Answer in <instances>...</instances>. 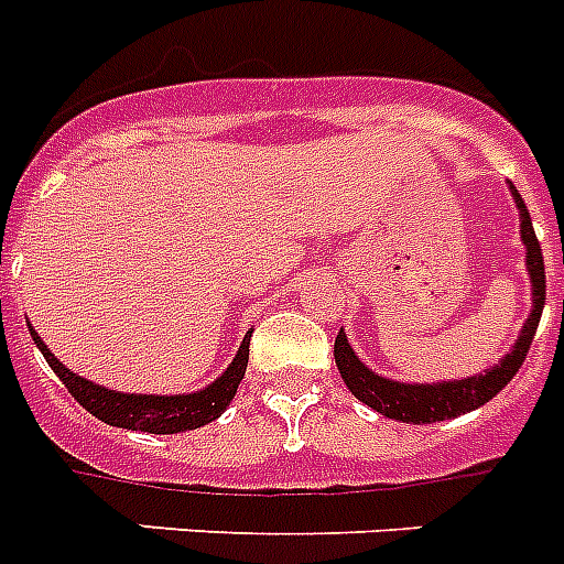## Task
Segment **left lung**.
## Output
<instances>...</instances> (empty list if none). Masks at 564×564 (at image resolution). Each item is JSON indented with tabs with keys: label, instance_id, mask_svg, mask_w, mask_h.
Listing matches in <instances>:
<instances>
[{
	"label": "left lung",
	"instance_id": "obj_1",
	"mask_svg": "<svg viewBox=\"0 0 564 564\" xmlns=\"http://www.w3.org/2000/svg\"><path fill=\"white\" fill-rule=\"evenodd\" d=\"M508 187H511V196L517 202L519 239H522L524 253H528L524 257V268H528V276H531V316L524 319L522 330H519V339L513 341V348L497 365H490L482 373H474V377L465 379L397 382V379H388L382 373H377V370H370L356 356V350L350 348L345 330H339V336H336L334 359L341 379L348 384V391L359 402H365V405L373 408L377 413L388 416V420L413 422V425L456 420L462 413H470L476 408H482L485 402H490V399L502 391L505 384L517 377V370L522 368L524 356H528V348H531L533 341V334H536L542 307H545V259H542V248H539V239L533 234L531 214L524 208L522 196L513 187V182H508Z\"/></svg>",
	"mask_w": 564,
	"mask_h": 564
}]
</instances>
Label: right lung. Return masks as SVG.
<instances>
[{
    "instance_id": "add662e5",
    "label": "right lung",
    "mask_w": 564,
    "mask_h": 564,
    "mask_svg": "<svg viewBox=\"0 0 564 564\" xmlns=\"http://www.w3.org/2000/svg\"><path fill=\"white\" fill-rule=\"evenodd\" d=\"M248 330L236 350L234 362L223 370V377H216L214 382L191 393H124L110 391L105 384H96L90 379L79 377L70 368L51 354L42 336L31 328L33 345L42 350L53 373L62 379L67 393L79 402L88 413H94L96 420L108 422L113 427H124V431H144V433H182L196 431V427L208 425V422L219 420L225 408L230 405V399L236 397V388L242 382L245 368H248Z\"/></svg>"
}]
</instances>
